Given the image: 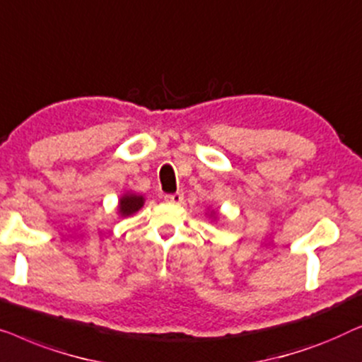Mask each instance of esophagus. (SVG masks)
<instances>
[{
	"label": "esophagus",
	"mask_w": 362,
	"mask_h": 362,
	"mask_svg": "<svg viewBox=\"0 0 362 362\" xmlns=\"http://www.w3.org/2000/svg\"><path fill=\"white\" fill-rule=\"evenodd\" d=\"M165 203H182L183 202V193L177 192V193H169V195L164 197Z\"/></svg>",
	"instance_id": "1"
}]
</instances>
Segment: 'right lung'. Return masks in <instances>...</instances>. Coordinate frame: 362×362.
Listing matches in <instances>:
<instances>
[{
	"label": "right lung",
	"instance_id": "right-lung-1",
	"mask_svg": "<svg viewBox=\"0 0 362 362\" xmlns=\"http://www.w3.org/2000/svg\"><path fill=\"white\" fill-rule=\"evenodd\" d=\"M142 205H144V197L136 195V193H124L123 197L119 198V215L121 216H131L134 215L136 211H139Z\"/></svg>",
	"mask_w": 362,
	"mask_h": 362
}]
</instances>
